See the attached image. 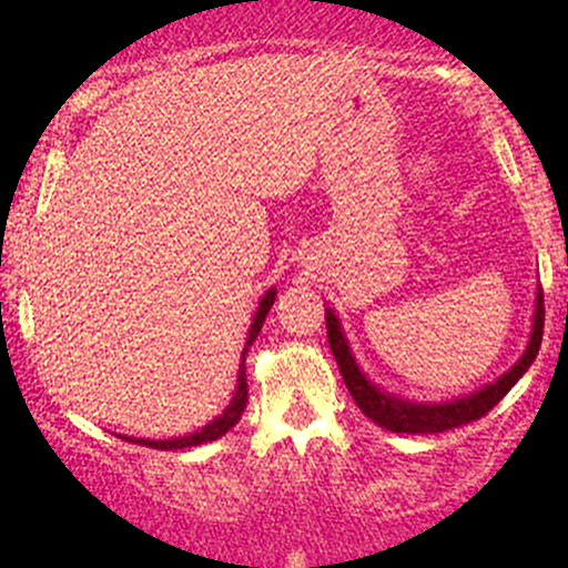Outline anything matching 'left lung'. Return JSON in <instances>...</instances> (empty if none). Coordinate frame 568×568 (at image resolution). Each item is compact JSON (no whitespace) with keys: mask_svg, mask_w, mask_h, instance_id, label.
<instances>
[{"mask_svg":"<svg viewBox=\"0 0 568 568\" xmlns=\"http://www.w3.org/2000/svg\"><path fill=\"white\" fill-rule=\"evenodd\" d=\"M325 328H328V344L334 352L338 371H342V379L347 384L349 395L355 397V403L361 406L363 414L371 422L389 429V433H446L452 427H462L467 422L480 419L488 414L497 403L515 387V382L529 371V366L537 357L539 344H542V328H545V306H542V288L537 291V304H534V321H531V336L526 344L524 355L518 357V363L510 371L499 376L497 382L486 384V387L475 389V393L456 397V400H443V403H419V400H406V397H397L387 393L384 387H376L374 382L363 374V368L357 366L355 355L344 334L342 321L336 317V312L331 306H325Z\"/></svg>","mask_w":568,"mask_h":568,"instance_id":"obj_1","label":"left lung"}]
</instances>
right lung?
<instances>
[{
  "label": "right lung",
  "mask_w": 568,
  "mask_h": 568,
  "mask_svg": "<svg viewBox=\"0 0 568 568\" xmlns=\"http://www.w3.org/2000/svg\"><path fill=\"white\" fill-rule=\"evenodd\" d=\"M275 296H277V288H270L262 296V302H258V310L256 315H253V323L251 328H247V338H245V347H243V355H240V371H237V387H234V395L230 400V406L224 408V414H219L216 419L207 422L205 427L197 429V433H189V435H181V438H165V440H149V438H128V435H120V438H125L130 443H141V446H149V448H160V452H171V448H192V446H200V443H211V440H219L221 435H226L230 429L237 425L240 416H243L245 410V403H247V379H245V355L247 349H251V344L256 342L258 331H262V325L266 321V312L272 310V304H275Z\"/></svg>",
  "instance_id": "right-lung-1"
}]
</instances>
